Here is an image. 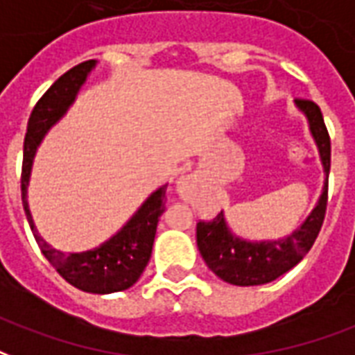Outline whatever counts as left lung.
Listing matches in <instances>:
<instances>
[{
  "label": "left lung",
  "mask_w": 355,
  "mask_h": 355,
  "mask_svg": "<svg viewBox=\"0 0 355 355\" xmlns=\"http://www.w3.org/2000/svg\"><path fill=\"white\" fill-rule=\"evenodd\" d=\"M295 105L309 120V130L324 165L325 182L322 196L301 227L278 241L250 243L246 239L237 237L225 224L224 212H220L209 222H199L198 248L205 263L209 265V269L216 277L233 286L267 284L275 278L282 277L306 256L324 224L327 207V177L331 167V141L320 107L309 99H295Z\"/></svg>",
  "instance_id": "1"
}]
</instances>
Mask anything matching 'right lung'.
Wrapping results in <instances>:
<instances>
[{
    "label": "right lung",
    "mask_w": 355,
    "mask_h": 355,
    "mask_svg": "<svg viewBox=\"0 0 355 355\" xmlns=\"http://www.w3.org/2000/svg\"><path fill=\"white\" fill-rule=\"evenodd\" d=\"M96 64V60H88L64 73L33 107L28 120V133L24 139L20 188H22L24 211L33 231V237L37 241L43 256L60 272V277L65 278L71 286L88 293H114V291L128 290L135 284L143 275L144 267L148 265L152 244L156 237L157 220L165 211L167 184L152 191L146 201L139 207L137 212L125 222L124 227L114 233L109 241H105L92 250L73 252V254L56 250L46 241H43L33 224L30 205H28V184H30L31 165L37 146L43 141L44 133L67 112Z\"/></svg>",
    "instance_id": "1"
}]
</instances>
